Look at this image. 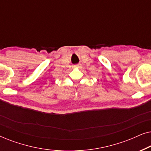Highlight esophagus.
<instances>
[{"mask_svg":"<svg viewBox=\"0 0 151 151\" xmlns=\"http://www.w3.org/2000/svg\"><path fill=\"white\" fill-rule=\"evenodd\" d=\"M78 67V65H75L74 66V67Z\"/></svg>","mask_w":151,"mask_h":151,"instance_id":"obj_1","label":"esophagus"}]
</instances>
